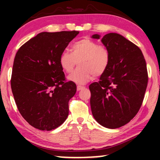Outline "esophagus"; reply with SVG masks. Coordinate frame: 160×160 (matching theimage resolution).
I'll use <instances>...</instances> for the list:
<instances>
[{"mask_svg": "<svg viewBox=\"0 0 160 160\" xmlns=\"http://www.w3.org/2000/svg\"><path fill=\"white\" fill-rule=\"evenodd\" d=\"M84 87H83V86H81V85H78L77 86V91H80V90H82V89H84Z\"/></svg>", "mask_w": 160, "mask_h": 160, "instance_id": "esophagus-1", "label": "esophagus"}]
</instances>
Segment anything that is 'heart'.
<instances>
[{"label":"heart","instance_id":"1","mask_svg":"<svg viewBox=\"0 0 160 160\" xmlns=\"http://www.w3.org/2000/svg\"><path fill=\"white\" fill-rule=\"evenodd\" d=\"M71 50L72 52L68 50L62 51L59 58L60 67L67 73L73 71L78 62V68L68 77L70 82L84 84L93 76L99 77L103 75L108 69L111 54L106 46L85 38L74 42Z\"/></svg>","mask_w":160,"mask_h":160}]
</instances>
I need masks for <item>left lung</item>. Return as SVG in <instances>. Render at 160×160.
<instances>
[{
  "mask_svg": "<svg viewBox=\"0 0 160 160\" xmlns=\"http://www.w3.org/2000/svg\"><path fill=\"white\" fill-rule=\"evenodd\" d=\"M95 34L92 38H100ZM102 43L110 51L108 69L98 82L89 85L95 119L105 128H119L138 112L148 84L143 54L138 47L118 33H108Z\"/></svg>",
  "mask_w": 160,
  "mask_h": 160,
  "instance_id": "8db88e82",
  "label": "left lung"
}]
</instances>
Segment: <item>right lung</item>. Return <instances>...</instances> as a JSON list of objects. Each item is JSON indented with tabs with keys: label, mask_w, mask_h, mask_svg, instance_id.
I'll return each mask as SVG.
<instances>
[{
	"label": "right lung",
	"mask_w": 160,
	"mask_h": 160,
	"mask_svg": "<svg viewBox=\"0 0 160 160\" xmlns=\"http://www.w3.org/2000/svg\"><path fill=\"white\" fill-rule=\"evenodd\" d=\"M78 33L40 32L17 52L11 87L19 113L35 128L54 130L68 116V102L76 94V85L66 82L59 58Z\"/></svg>",
	"instance_id": "obj_1"
}]
</instances>
